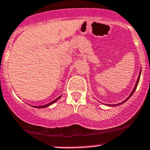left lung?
<instances>
[{
  "label": "left lung",
  "mask_w": 150,
  "mask_h": 150,
  "mask_svg": "<svg viewBox=\"0 0 150 150\" xmlns=\"http://www.w3.org/2000/svg\"><path fill=\"white\" fill-rule=\"evenodd\" d=\"M140 74H141V70H140V71H139V76H138V79H137V83H136V85H135V86H134V89H133V91H132V93H130V95H129V97L128 98H126V100H124V101L123 102H122V103H123L124 102H125L126 101V100H128V99H129V97H130L131 96H132V94H133V93H134V91H135V89L136 88H137V85H138V83H139V78H140ZM122 103H120V104H122ZM117 105H119V104H117Z\"/></svg>",
  "instance_id": "1"
}]
</instances>
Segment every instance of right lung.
<instances>
[{
    "mask_svg": "<svg viewBox=\"0 0 150 150\" xmlns=\"http://www.w3.org/2000/svg\"><path fill=\"white\" fill-rule=\"evenodd\" d=\"M61 97V96H59V97H58L57 98H56L55 99V100H54L53 101H52V102H50V103H47V104H46V105H41V106H35V108H45V107H47V106H49V105H52V103H54V102H56L57 100H58V98H59Z\"/></svg>",
    "mask_w": 150,
    "mask_h": 150,
    "instance_id": "obj_1",
    "label": "right lung"
}]
</instances>
